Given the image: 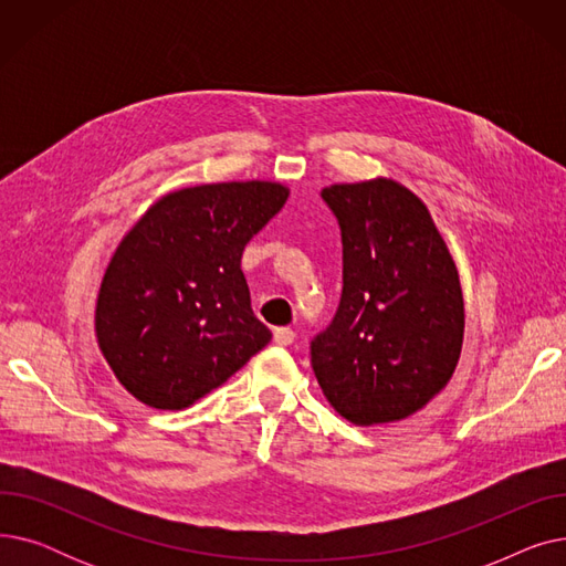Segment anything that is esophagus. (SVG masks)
<instances>
[{"mask_svg":"<svg viewBox=\"0 0 566 566\" xmlns=\"http://www.w3.org/2000/svg\"><path fill=\"white\" fill-rule=\"evenodd\" d=\"M293 337H295V333H293L291 328H275V331H273V342H275L277 346H289V344H293Z\"/></svg>","mask_w":566,"mask_h":566,"instance_id":"obj_1","label":"esophagus"}]
</instances>
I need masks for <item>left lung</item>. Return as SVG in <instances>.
Instances as JSON below:
<instances>
[{
  "instance_id": "8db88e82",
  "label": "left lung",
  "mask_w": 566,
  "mask_h": 566,
  "mask_svg": "<svg viewBox=\"0 0 566 566\" xmlns=\"http://www.w3.org/2000/svg\"><path fill=\"white\" fill-rule=\"evenodd\" d=\"M344 248L333 323L312 342L325 399L358 427L406 420L450 382L463 344L454 259L424 201L392 178L321 190Z\"/></svg>"
}]
</instances>
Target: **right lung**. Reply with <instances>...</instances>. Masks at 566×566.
<instances>
[{
	"mask_svg": "<svg viewBox=\"0 0 566 566\" xmlns=\"http://www.w3.org/2000/svg\"><path fill=\"white\" fill-rule=\"evenodd\" d=\"M286 199L273 181L181 188L124 235L101 282L96 339L137 401L188 408L271 342L241 256Z\"/></svg>",
	"mask_w": 566,
	"mask_h": 566,
	"instance_id": "right-lung-1",
	"label": "right lung"
}]
</instances>
